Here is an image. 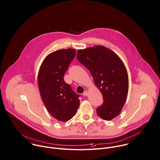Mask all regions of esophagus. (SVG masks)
I'll return each instance as SVG.
<instances>
[{
    "label": "esophagus",
    "instance_id": "esophagus-1",
    "mask_svg": "<svg viewBox=\"0 0 160 160\" xmlns=\"http://www.w3.org/2000/svg\"><path fill=\"white\" fill-rule=\"evenodd\" d=\"M88 92H87V90L84 91V92L83 93V96H85V97L87 96V95H88Z\"/></svg>",
    "mask_w": 160,
    "mask_h": 160
}]
</instances>
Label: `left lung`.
<instances>
[{
  "instance_id": "8db88e82",
  "label": "left lung",
  "mask_w": 160,
  "mask_h": 160,
  "mask_svg": "<svg viewBox=\"0 0 160 160\" xmlns=\"http://www.w3.org/2000/svg\"><path fill=\"white\" fill-rule=\"evenodd\" d=\"M77 57L90 72L102 94L103 103L97 109L98 115L112 120L120 113L127 98L129 81L125 64L117 53L102 45L78 50Z\"/></svg>"
}]
</instances>
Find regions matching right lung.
I'll list each match as a JSON object with an SVG mask.
<instances>
[{
  "label": "right lung",
  "instance_id": "add662e5",
  "mask_svg": "<svg viewBox=\"0 0 160 160\" xmlns=\"http://www.w3.org/2000/svg\"><path fill=\"white\" fill-rule=\"evenodd\" d=\"M75 52V49L68 48L48 54L38 71V86L42 100L48 113L62 122L74 117L80 105L79 95L63 79Z\"/></svg>",
  "mask_w": 160,
  "mask_h": 160
}]
</instances>
